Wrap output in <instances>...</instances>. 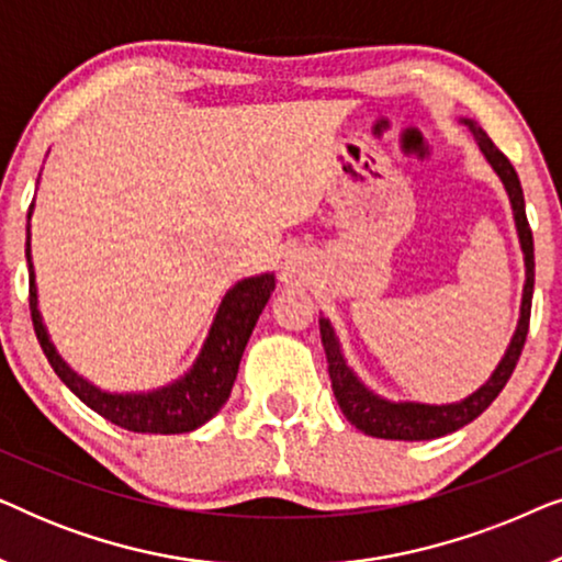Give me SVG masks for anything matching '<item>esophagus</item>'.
<instances>
[{"mask_svg": "<svg viewBox=\"0 0 562 562\" xmlns=\"http://www.w3.org/2000/svg\"><path fill=\"white\" fill-rule=\"evenodd\" d=\"M286 273H289V276H291V273H294V266H291V263H289V266H286Z\"/></svg>", "mask_w": 562, "mask_h": 562, "instance_id": "1", "label": "esophagus"}]
</instances>
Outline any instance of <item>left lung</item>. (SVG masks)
<instances>
[{"instance_id": "8db88e82", "label": "left lung", "mask_w": 562, "mask_h": 562, "mask_svg": "<svg viewBox=\"0 0 562 562\" xmlns=\"http://www.w3.org/2000/svg\"><path fill=\"white\" fill-rule=\"evenodd\" d=\"M468 127H471L473 137L479 140V148L483 150V156L488 158V164L494 166V171L498 176H502L504 187L509 191L521 250H525L527 283H525V299H521V319H519L517 335H514L509 350H506V356L502 363H498L494 375H491V379L483 383L475 394L463 398L460 404H448V406L391 404V402H383L379 396H373L371 391H366L363 383L350 373V368L345 366V360L340 356V348H337L333 327H329L327 319H319V335H322V345H325L327 371H329V381H333L337 404H340V409L345 417H348L350 425H356L360 432L371 437H383V440H435V437L450 435L460 427L471 425V422L479 417V414L486 412L491 402L502 394L506 381L512 379L514 368H517L521 348H525L527 342L529 314H532V291H535V243H532V229H529L527 212H525V194H521L519 176L509 164V158L496 148L494 140H491V137L483 133L475 122H468Z\"/></svg>"}]
</instances>
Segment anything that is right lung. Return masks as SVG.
<instances>
[{"mask_svg": "<svg viewBox=\"0 0 562 562\" xmlns=\"http://www.w3.org/2000/svg\"><path fill=\"white\" fill-rule=\"evenodd\" d=\"M30 214H33V204L27 212V271H30V317H33V327L37 335V342L48 358V363L60 381L81 398L89 409L102 414L112 425L130 432H148V435H181L191 432V429L202 427L206 419L222 409L227 402L229 391H233L237 366H240L243 350L250 340L252 327L263 312V306L276 289V281L271 273L256 276V279H245L229 291L222 302L214 325L206 337L202 356H199L196 366L183 375L181 381L171 383V386L153 391V394H127L114 396L102 394L87 381L79 379L64 360L58 358L56 348L48 340L45 333L41 312H37V294H35V279H33V263H30Z\"/></svg>", "mask_w": 562, "mask_h": 562, "instance_id": "obj_1", "label": "right lung"}]
</instances>
